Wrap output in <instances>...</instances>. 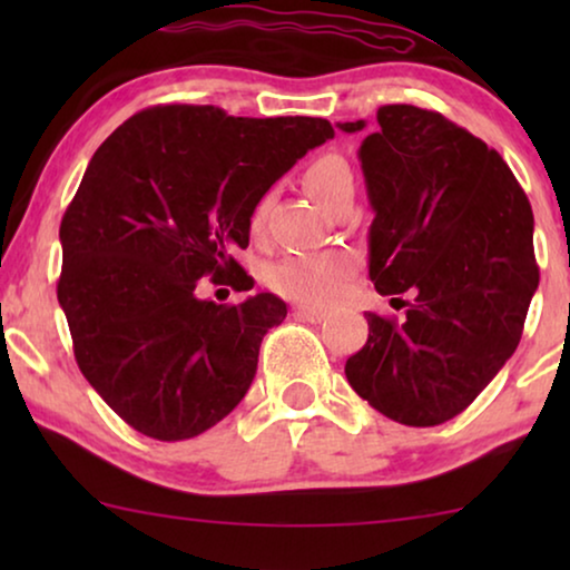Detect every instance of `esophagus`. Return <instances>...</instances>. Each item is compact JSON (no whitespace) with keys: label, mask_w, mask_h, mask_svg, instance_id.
<instances>
[{"label":"esophagus","mask_w":570,"mask_h":570,"mask_svg":"<svg viewBox=\"0 0 570 570\" xmlns=\"http://www.w3.org/2000/svg\"><path fill=\"white\" fill-rule=\"evenodd\" d=\"M293 314L298 316V318H303V322H311V324L324 322V318L330 316L324 308H314V306H298V308L293 311Z\"/></svg>","instance_id":"34e87169"}]
</instances>
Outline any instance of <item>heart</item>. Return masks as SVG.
Masks as SVG:
<instances>
[{"instance_id": "heart-1", "label": "heart", "mask_w": 570, "mask_h": 570, "mask_svg": "<svg viewBox=\"0 0 570 570\" xmlns=\"http://www.w3.org/2000/svg\"><path fill=\"white\" fill-rule=\"evenodd\" d=\"M303 184L311 197L322 202L324 207H332L334 202L345 194H353L355 178L350 163L337 153H324L314 158L303 170ZM269 199L264 197L256 202L252 213V230H262L264 217H267ZM357 262L347 252H308L291 254L279 259L269 272L272 291L285 295V298L298 303H324L337 301L347 285L353 283Z\"/></svg>"}]
</instances>
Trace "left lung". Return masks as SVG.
Masks as SVG:
<instances>
[{
  "mask_svg": "<svg viewBox=\"0 0 570 570\" xmlns=\"http://www.w3.org/2000/svg\"><path fill=\"white\" fill-rule=\"evenodd\" d=\"M376 121L357 153L376 213L368 275L415 301L404 322L365 314L345 376L381 415L431 428L470 407L519 345L540 285L534 217L501 155L443 114L394 104Z\"/></svg>",
  "mask_w": 570,
  "mask_h": 570,
  "instance_id": "1",
  "label": "left lung"
}]
</instances>
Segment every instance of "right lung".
Listing matches in <instances>:
<instances>
[{"label":"right lung","instance_id":"add662e5","mask_svg":"<svg viewBox=\"0 0 570 570\" xmlns=\"http://www.w3.org/2000/svg\"><path fill=\"white\" fill-rule=\"evenodd\" d=\"M332 137L311 116L170 104L135 114L92 155L61 217L57 298L82 376L135 431L194 439L244 400L287 308L272 293L202 301L199 279L252 291L233 252L248 246L256 202Z\"/></svg>","mask_w":570,"mask_h":570}]
</instances>
